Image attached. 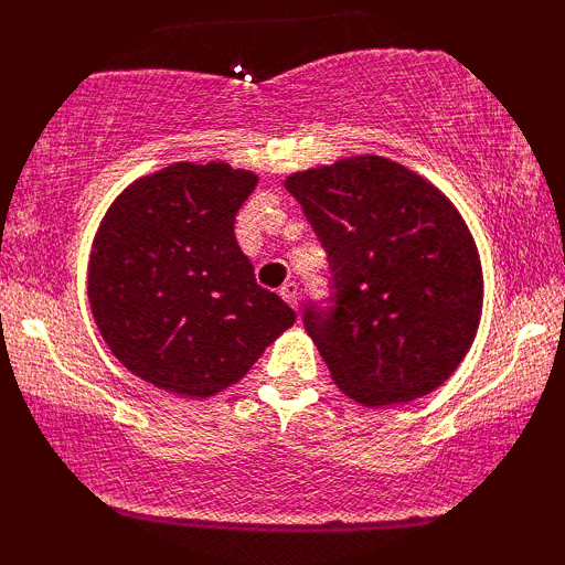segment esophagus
<instances>
[{
  "label": "esophagus",
  "instance_id": "34e87169",
  "mask_svg": "<svg viewBox=\"0 0 565 565\" xmlns=\"http://www.w3.org/2000/svg\"><path fill=\"white\" fill-rule=\"evenodd\" d=\"M280 296L285 298V303H290L292 308L298 306V285L296 282H285L280 288Z\"/></svg>",
  "mask_w": 565,
  "mask_h": 565
}]
</instances>
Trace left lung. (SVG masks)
Masks as SVG:
<instances>
[{
    "instance_id": "obj_1",
    "label": "left lung",
    "mask_w": 565,
    "mask_h": 565,
    "mask_svg": "<svg viewBox=\"0 0 565 565\" xmlns=\"http://www.w3.org/2000/svg\"><path fill=\"white\" fill-rule=\"evenodd\" d=\"M285 188L327 252L331 306L303 327L331 377L362 406L419 398L455 373L483 306L481 259L435 184L383 157L296 172Z\"/></svg>"
}]
</instances>
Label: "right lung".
I'll return each mask as SVG.
<instances>
[{"mask_svg": "<svg viewBox=\"0 0 565 565\" xmlns=\"http://www.w3.org/2000/svg\"><path fill=\"white\" fill-rule=\"evenodd\" d=\"M257 174L164 167L110 205L89 257V306L110 352L141 381L207 398L242 381L296 311L254 280L234 221Z\"/></svg>", "mask_w": 565, "mask_h": 565, "instance_id": "1", "label": "right lung"}]
</instances>
